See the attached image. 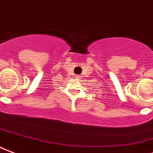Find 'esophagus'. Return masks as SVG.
<instances>
[{
    "label": "esophagus",
    "mask_w": 153,
    "mask_h": 153,
    "mask_svg": "<svg viewBox=\"0 0 153 153\" xmlns=\"http://www.w3.org/2000/svg\"><path fill=\"white\" fill-rule=\"evenodd\" d=\"M76 79H80V76H76Z\"/></svg>",
    "instance_id": "obj_1"
}]
</instances>
